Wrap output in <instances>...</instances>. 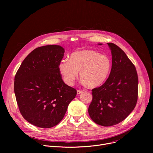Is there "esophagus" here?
I'll return each instance as SVG.
<instances>
[{"mask_svg": "<svg viewBox=\"0 0 153 153\" xmlns=\"http://www.w3.org/2000/svg\"><path fill=\"white\" fill-rule=\"evenodd\" d=\"M83 92V91H81V90H77V94L79 95V94H81V93H82Z\"/></svg>", "mask_w": 153, "mask_h": 153, "instance_id": "1", "label": "esophagus"}]
</instances>
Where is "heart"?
I'll return each instance as SVG.
<instances>
[{
	"instance_id": "obj_1",
	"label": "heart",
	"mask_w": 153,
	"mask_h": 153,
	"mask_svg": "<svg viewBox=\"0 0 153 153\" xmlns=\"http://www.w3.org/2000/svg\"><path fill=\"white\" fill-rule=\"evenodd\" d=\"M112 62L108 56L94 50H82L72 53L68 59H62L58 70L63 81L72 85L80 72L81 82L91 88H96L105 83L109 77Z\"/></svg>"
}]
</instances>
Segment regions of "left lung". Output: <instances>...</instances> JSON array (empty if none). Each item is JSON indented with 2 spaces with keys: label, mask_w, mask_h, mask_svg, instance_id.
<instances>
[{
  "label": "left lung",
  "mask_w": 153,
  "mask_h": 153,
  "mask_svg": "<svg viewBox=\"0 0 153 153\" xmlns=\"http://www.w3.org/2000/svg\"><path fill=\"white\" fill-rule=\"evenodd\" d=\"M107 44L112 55L110 74L103 85L92 89V100L88 109L93 121L103 126L123 121L134 110L138 92L134 65L120 47L112 43Z\"/></svg>",
  "instance_id": "1"
}]
</instances>
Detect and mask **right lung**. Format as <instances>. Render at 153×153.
<instances>
[{
    "label": "right lung",
    "instance_id": "right-lung-1",
    "mask_svg": "<svg viewBox=\"0 0 153 153\" xmlns=\"http://www.w3.org/2000/svg\"><path fill=\"white\" fill-rule=\"evenodd\" d=\"M64 48L46 45L32 51L15 76L14 92L23 117L33 125L49 128L64 118L77 91L62 81L58 64Z\"/></svg>",
    "mask_w": 153,
    "mask_h": 153
}]
</instances>
